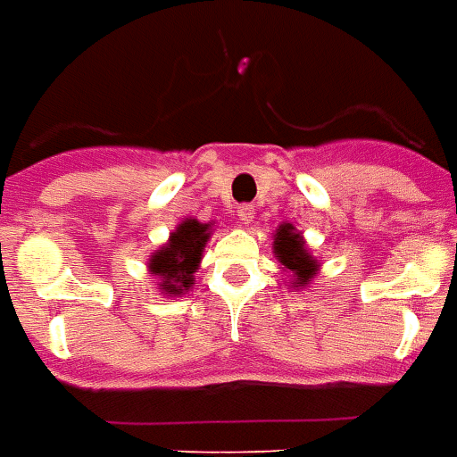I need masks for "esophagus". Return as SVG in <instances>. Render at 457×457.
<instances>
[{
	"label": "esophagus",
	"instance_id": "1",
	"mask_svg": "<svg viewBox=\"0 0 457 457\" xmlns=\"http://www.w3.org/2000/svg\"><path fill=\"white\" fill-rule=\"evenodd\" d=\"M238 219L243 221V224H252V221H254V207L240 205L238 207Z\"/></svg>",
	"mask_w": 457,
	"mask_h": 457
}]
</instances>
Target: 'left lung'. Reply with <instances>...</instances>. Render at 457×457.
Segmentation results:
<instances>
[{
  "label": "left lung",
  "mask_w": 457,
  "mask_h": 457,
  "mask_svg": "<svg viewBox=\"0 0 457 457\" xmlns=\"http://www.w3.org/2000/svg\"><path fill=\"white\" fill-rule=\"evenodd\" d=\"M273 254L278 259L280 271L290 276L292 292L312 286V280L320 271V259L313 257L302 231L287 221H283L273 233Z\"/></svg>",
  "instance_id": "left-lung-1"
}]
</instances>
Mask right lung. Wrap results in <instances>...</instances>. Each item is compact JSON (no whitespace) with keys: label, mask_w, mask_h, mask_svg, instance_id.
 <instances>
[{"label":"right lung","mask_w":457,"mask_h":457,"mask_svg":"<svg viewBox=\"0 0 457 457\" xmlns=\"http://www.w3.org/2000/svg\"><path fill=\"white\" fill-rule=\"evenodd\" d=\"M214 231V221H198L186 217L181 224L170 233L167 243L151 252L148 257V273L155 278L160 295L165 297H181L195 283L193 273L200 269L203 252L207 240Z\"/></svg>","instance_id":"1"}]
</instances>
